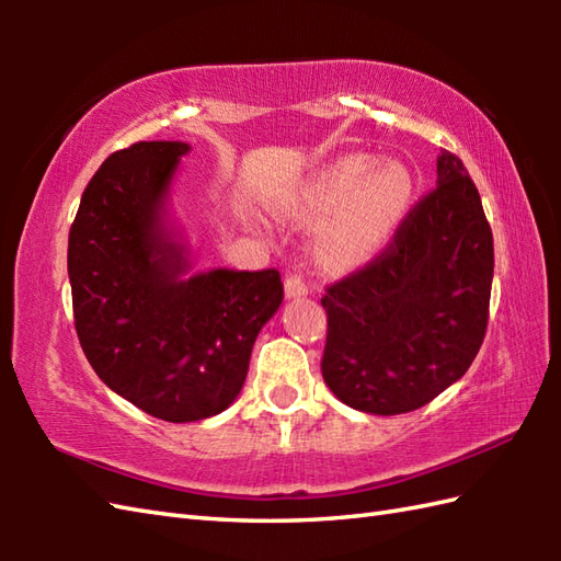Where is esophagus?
<instances>
[{"mask_svg": "<svg viewBox=\"0 0 561 561\" xmlns=\"http://www.w3.org/2000/svg\"><path fill=\"white\" fill-rule=\"evenodd\" d=\"M284 291H287L289 299H299V296L308 294V284L299 272H289L287 277H284Z\"/></svg>", "mask_w": 561, "mask_h": 561, "instance_id": "obj_1", "label": "esophagus"}]
</instances>
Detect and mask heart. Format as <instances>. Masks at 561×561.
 <instances>
[{"label":"heart","instance_id":"heart-1","mask_svg":"<svg viewBox=\"0 0 561 561\" xmlns=\"http://www.w3.org/2000/svg\"><path fill=\"white\" fill-rule=\"evenodd\" d=\"M412 195V173L402 163L354 153L316 175L296 217L323 221L316 253L325 265L354 267L383 248L408 214Z\"/></svg>","mask_w":561,"mask_h":561}]
</instances>
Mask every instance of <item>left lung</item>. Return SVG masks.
I'll list each match as a JSON object with an SVG mask.
<instances>
[{
    "label": "left lung",
    "instance_id": "8db88e82",
    "mask_svg": "<svg viewBox=\"0 0 561 561\" xmlns=\"http://www.w3.org/2000/svg\"><path fill=\"white\" fill-rule=\"evenodd\" d=\"M438 185L416 202L390 243L325 287L328 337L320 368L354 410L424 408L478 356L494 274V241L462 161L436 159Z\"/></svg>",
    "mask_w": 561,
    "mask_h": 561
}]
</instances>
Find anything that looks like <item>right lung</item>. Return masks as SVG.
Segmentation results:
<instances>
[{"instance_id":"right-lung-1","label":"right lung","mask_w":561,"mask_h":561,"mask_svg":"<svg viewBox=\"0 0 561 561\" xmlns=\"http://www.w3.org/2000/svg\"><path fill=\"white\" fill-rule=\"evenodd\" d=\"M187 151L183 141L113 151L83 190L67 248L83 354L105 386L163 422L229 408L284 299L274 267L178 277L187 262L163 233L159 205Z\"/></svg>"}]
</instances>
